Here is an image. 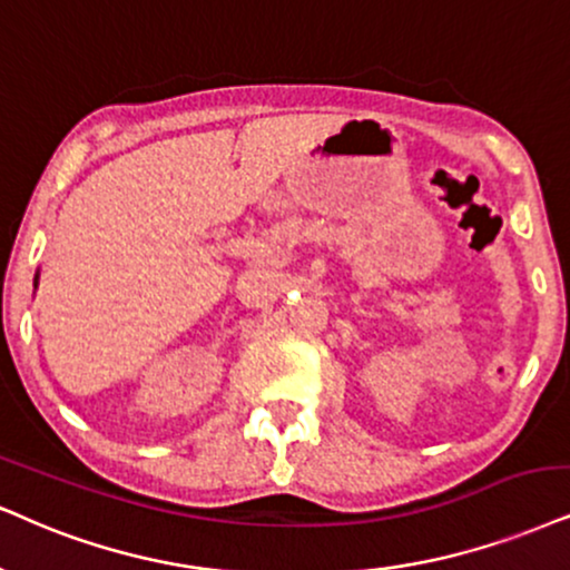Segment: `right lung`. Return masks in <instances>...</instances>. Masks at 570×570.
<instances>
[{
  "mask_svg": "<svg viewBox=\"0 0 570 570\" xmlns=\"http://www.w3.org/2000/svg\"><path fill=\"white\" fill-rule=\"evenodd\" d=\"M37 279H39V274H37Z\"/></svg>",
  "mask_w": 570,
  "mask_h": 570,
  "instance_id": "1",
  "label": "right lung"
}]
</instances>
